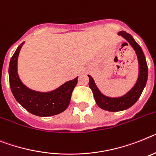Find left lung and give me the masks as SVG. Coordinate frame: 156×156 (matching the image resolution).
<instances>
[{"mask_svg":"<svg viewBox=\"0 0 156 156\" xmlns=\"http://www.w3.org/2000/svg\"><path fill=\"white\" fill-rule=\"evenodd\" d=\"M117 34L129 42V44L132 46V48L136 51L137 58H138L139 75L136 82L133 88L125 95L118 97V98H110L101 94V92L95 84L94 78L90 75H88L90 78L89 86L92 90L97 105L101 108H102L104 110L109 111V112H118V111L125 110L130 108L131 106H133L140 97L147 83V75H148L147 62H146L144 54L140 46L135 41L133 36H131L130 34L127 33L126 31H120Z\"/></svg>","mask_w":156,"mask_h":156,"instance_id":"8db88e82","label":"left lung"}]
</instances>
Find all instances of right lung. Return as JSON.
Instances as JSON below:
<instances>
[{
  "instance_id": "right-lung-1",
  "label": "right lung",
  "mask_w": 156,
  "mask_h": 156,
  "mask_svg": "<svg viewBox=\"0 0 156 156\" xmlns=\"http://www.w3.org/2000/svg\"><path fill=\"white\" fill-rule=\"evenodd\" d=\"M23 44L24 42L16 50L9 62V85L14 98L26 110L36 116H50L61 113L70 104L78 77L50 92H39L29 89L23 85L17 73L18 56Z\"/></svg>"
}]
</instances>
